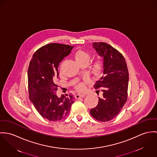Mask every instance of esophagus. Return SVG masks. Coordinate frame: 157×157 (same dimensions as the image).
Listing matches in <instances>:
<instances>
[{
    "instance_id": "obj_1",
    "label": "esophagus",
    "mask_w": 157,
    "mask_h": 157,
    "mask_svg": "<svg viewBox=\"0 0 157 157\" xmlns=\"http://www.w3.org/2000/svg\"><path fill=\"white\" fill-rule=\"evenodd\" d=\"M86 96V95L84 94H77L75 95V99H79V98H84V97H85Z\"/></svg>"
}]
</instances>
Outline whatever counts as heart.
Wrapping results in <instances>:
<instances>
[{
	"mask_svg": "<svg viewBox=\"0 0 157 157\" xmlns=\"http://www.w3.org/2000/svg\"><path fill=\"white\" fill-rule=\"evenodd\" d=\"M74 57L76 62L80 64L82 63H88L90 59V55L88 53L83 51V50H78L77 51ZM104 67V63L102 59L98 58L96 59L92 66V71L94 73H98L102 70ZM76 89L79 91H82L86 89V84L84 82H80L78 84L75 86Z\"/></svg>",
	"mask_w": 157,
	"mask_h": 157,
	"instance_id": "obj_1",
	"label": "heart"
}]
</instances>
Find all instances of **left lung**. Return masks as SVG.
Listing matches in <instances>:
<instances>
[{"label": "left lung", "mask_w": 157, "mask_h": 157, "mask_svg": "<svg viewBox=\"0 0 157 157\" xmlns=\"http://www.w3.org/2000/svg\"><path fill=\"white\" fill-rule=\"evenodd\" d=\"M93 47L104 59V75L94 86L95 89L101 90L103 98H99L98 104L90 113L100 122H108L120 113L126 102L129 73L122 53L111 45L95 42Z\"/></svg>", "instance_id": "1"}]
</instances>
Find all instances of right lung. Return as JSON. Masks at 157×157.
Here are the masks:
<instances>
[{
    "instance_id": "add662e5",
    "label": "right lung",
    "mask_w": 157,
    "mask_h": 157,
    "mask_svg": "<svg viewBox=\"0 0 157 157\" xmlns=\"http://www.w3.org/2000/svg\"><path fill=\"white\" fill-rule=\"evenodd\" d=\"M74 46L50 43L38 49L29 63L28 71V90L31 101L44 119L57 121L65 118L74 102L71 94L60 98L56 95L59 63L70 54Z\"/></svg>"
}]
</instances>
